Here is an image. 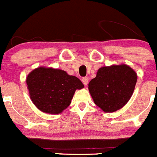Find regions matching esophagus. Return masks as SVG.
I'll list each match as a JSON object with an SVG mask.
<instances>
[{
	"label": "esophagus",
	"instance_id": "34e87169",
	"mask_svg": "<svg viewBox=\"0 0 157 157\" xmlns=\"http://www.w3.org/2000/svg\"><path fill=\"white\" fill-rule=\"evenodd\" d=\"M82 81L83 84L85 86H86L87 84H88V82H89V78L87 77H84L82 78Z\"/></svg>",
	"mask_w": 157,
	"mask_h": 157
}]
</instances>
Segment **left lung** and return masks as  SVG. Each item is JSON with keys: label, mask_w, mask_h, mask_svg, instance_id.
I'll list each match as a JSON object with an SVG mask.
<instances>
[{"label": "left lung", "mask_w": 157, "mask_h": 157, "mask_svg": "<svg viewBox=\"0 0 157 157\" xmlns=\"http://www.w3.org/2000/svg\"><path fill=\"white\" fill-rule=\"evenodd\" d=\"M137 82V74L125 64L103 67L89 83L94 103L104 112H113L128 102Z\"/></svg>", "instance_id": "left-lung-1"}]
</instances>
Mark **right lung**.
<instances>
[{"mask_svg":"<svg viewBox=\"0 0 157 157\" xmlns=\"http://www.w3.org/2000/svg\"><path fill=\"white\" fill-rule=\"evenodd\" d=\"M33 103L43 112L59 114L70 105L76 90L83 88L77 77L59 69L37 67L27 78Z\"/></svg>","mask_w":157,"mask_h":157,"instance_id":"add662e5","label":"right lung"}]
</instances>
